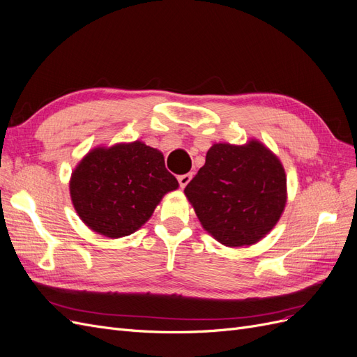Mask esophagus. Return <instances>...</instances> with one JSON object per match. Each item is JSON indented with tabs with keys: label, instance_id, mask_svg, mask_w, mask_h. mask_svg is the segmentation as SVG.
<instances>
[{
	"label": "esophagus",
	"instance_id": "obj_1",
	"mask_svg": "<svg viewBox=\"0 0 357 357\" xmlns=\"http://www.w3.org/2000/svg\"><path fill=\"white\" fill-rule=\"evenodd\" d=\"M192 172H188V174H183V176H178V183H180V188H186L188 183L192 180Z\"/></svg>",
	"mask_w": 357,
	"mask_h": 357
}]
</instances>
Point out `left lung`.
I'll return each mask as SVG.
<instances>
[{
	"instance_id": "left-lung-1",
	"label": "left lung",
	"mask_w": 357,
	"mask_h": 357,
	"mask_svg": "<svg viewBox=\"0 0 357 357\" xmlns=\"http://www.w3.org/2000/svg\"><path fill=\"white\" fill-rule=\"evenodd\" d=\"M185 193L205 231L228 247L250 245L271 231L286 205L282 162L262 143L214 144Z\"/></svg>"
}]
</instances>
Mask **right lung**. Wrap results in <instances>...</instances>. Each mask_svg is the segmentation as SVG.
<instances>
[{
	"mask_svg": "<svg viewBox=\"0 0 357 357\" xmlns=\"http://www.w3.org/2000/svg\"><path fill=\"white\" fill-rule=\"evenodd\" d=\"M178 188L164 155L142 142L93 149L74 169L70 193L89 228L109 238L135 232L167 192Z\"/></svg>",
	"mask_w": 357,
	"mask_h": 357,
	"instance_id": "obj_1",
	"label": "right lung"
}]
</instances>
